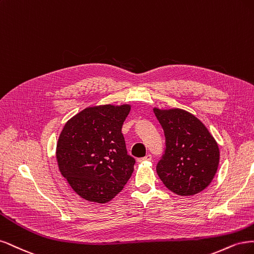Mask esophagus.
Here are the masks:
<instances>
[{
	"label": "esophagus",
	"instance_id": "34e87169",
	"mask_svg": "<svg viewBox=\"0 0 254 254\" xmlns=\"http://www.w3.org/2000/svg\"><path fill=\"white\" fill-rule=\"evenodd\" d=\"M151 159H152V155H151V154H146L144 157L139 158L138 160H139V161H144V160H145V161H150Z\"/></svg>",
	"mask_w": 254,
	"mask_h": 254
}]
</instances>
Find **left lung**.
Wrapping results in <instances>:
<instances>
[{
    "instance_id": "obj_1",
    "label": "left lung",
    "mask_w": 254,
    "mask_h": 254,
    "mask_svg": "<svg viewBox=\"0 0 254 254\" xmlns=\"http://www.w3.org/2000/svg\"><path fill=\"white\" fill-rule=\"evenodd\" d=\"M166 137V150L156 171L172 192L197 194L214 178L219 162L215 139L202 122L182 109H154Z\"/></svg>"
}]
</instances>
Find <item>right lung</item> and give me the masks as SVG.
I'll return each instance as SVG.
<instances>
[{"label": "right lung", "instance_id": "add662e5", "mask_svg": "<svg viewBox=\"0 0 254 254\" xmlns=\"http://www.w3.org/2000/svg\"><path fill=\"white\" fill-rule=\"evenodd\" d=\"M129 104L91 106L65 124L56 157L64 178L80 197L104 203L124 189L134 171L122 125Z\"/></svg>", "mask_w": 254, "mask_h": 254}]
</instances>
